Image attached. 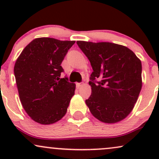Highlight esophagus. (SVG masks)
<instances>
[{
	"instance_id": "34e87169",
	"label": "esophagus",
	"mask_w": 159,
	"mask_h": 159,
	"mask_svg": "<svg viewBox=\"0 0 159 159\" xmlns=\"http://www.w3.org/2000/svg\"><path fill=\"white\" fill-rule=\"evenodd\" d=\"M82 85H83V83H77V84H76V87H78V88H79L80 87H81Z\"/></svg>"
}]
</instances>
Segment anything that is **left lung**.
I'll use <instances>...</instances> for the list:
<instances>
[{
    "label": "left lung",
    "instance_id": "left-lung-1",
    "mask_svg": "<svg viewBox=\"0 0 159 159\" xmlns=\"http://www.w3.org/2000/svg\"><path fill=\"white\" fill-rule=\"evenodd\" d=\"M90 62V96L86 104L96 119L117 123L131 113L142 87L141 62L134 53L111 43L77 41Z\"/></svg>",
    "mask_w": 159,
    "mask_h": 159
}]
</instances>
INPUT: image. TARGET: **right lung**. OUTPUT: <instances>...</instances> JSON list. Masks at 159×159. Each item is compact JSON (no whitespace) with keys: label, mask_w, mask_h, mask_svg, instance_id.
<instances>
[{"label":"right lung","mask_w":159,"mask_h":159,"mask_svg":"<svg viewBox=\"0 0 159 159\" xmlns=\"http://www.w3.org/2000/svg\"><path fill=\"white\" fill-rule=\"evenodd\" d=\"M75 41L54 38H37L24 48L14 66L16 84L21 105L36 123L49 125L66 114L75 94V84L61 66Z\"/></svg>","instance_id":"right-lung-1"}]
</instances>
